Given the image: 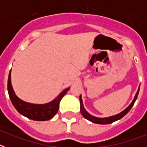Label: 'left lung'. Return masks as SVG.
I'll return each instance as SVG.
<instances>
[{
    "mask_svg": "<svg viewBox=\"0 0 147 147\" xmlns=\"http://www.w3.org/2000/svg\"><path fill=\"white\" fill-rule=\"evenodd\" d=\"M139 91H140V88H138V91H137V94L135 95V98L134 99V100L132 101V103L129 105V107H127L123 111H122L120 114H117V115H114V116L110 117H106V118H98V117H95L92 116L91 114H89L85 110L84 107H83V103H82V98H79L80 99V104H81V107H80V111L82 114L83 115V117H85V118L88 120V121H92L93 123H98V124H108V123H111L114 121H117V120H120L121 118H122L123 116H125L126 114H127L128 112L130 111V110L132 108V107L134 105L135 101L137 100V96H138V94H139Z\"/></svg>",
    "mask_w": 147,
    "mask_h": 147,
    "instance_id": "obj_1",
    "label": "left lung"
}]
</instances>
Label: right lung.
I'll list each match as a JSON object with an SVG mask.
<instances>
[{
    "instance_id": "right-lung-1",
    "label": "right lung",
    "mask_w": 147,
    "mask_h": 147,
    "mask_svg": "<svg viewBox=\"0 0 147 147\" xmlns=\"http://www.w3.org/2000/svg\"><path fill=\"white\" fill-rule=\"evenodd\" d=\"M7 90L9 97L12 102L13 105L17 109V111L22 115L28 117L29 119L37 121H48L49 119L55 116L58 112L59 107V102L62 97L66 94L69 90V88L65 89L61 94L55 98L52 102L46 105H33L29 103L24 102L20 100L19 98L14 94L11 85L10 81V71L8 76Z\"/></svg>"
}]
</instances>
